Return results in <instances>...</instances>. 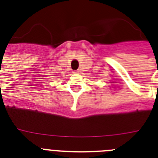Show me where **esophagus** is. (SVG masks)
Wrapping results in <instances>:
<instances>
[{
  "instance_id": "obj_1",
  "label": "esophagus",
  "mask_w": 158,
  "mask_h": 158,
  "mask_svg": "<svg viewBox=\"0 0 158 158\" xmlns=\"http://www.w3.org/2000/svg\"><path fill=\"white\" fill-rule=\"evenodd\" d=\"M73 73H75V74H77V73H79V70H74Z\"/></svg>"
}]
</instances>
